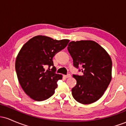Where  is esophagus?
I'll list each match as a JSON object with an SVG mask.
<instances>
[{
  "label": "esophagus",
  "mask_w": 126,
  "mask_h": 126,
  "mask_svg": "<svg viewBox=\"0 0 126 126\" xmlns=\"http://www.w3.org/2000/svg\"><path fill=\"white\" fill-rule=\"evenodd\" d=\"M64 77L65 78H69L71 77V75H70V74H67V75H64Z\"/></svg>",
  "instance_id": "1"
}]
</instances>
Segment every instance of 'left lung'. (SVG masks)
I'll return each mask as SVG.
<instances>
[{
	"mask_svg": "<svg viewBox=\"0 0 126 126\" xmlns=\"http://www.w3.org/2000/svg\"><path fill=\"white\" fill-rule=\"evenodd\" d=\"M67 50L73 66L81 67L83 73L82 76L73 75L77 82L72 89L73 97L82 104L93 103L103 95L111 80L110 56L100 45L91 40L71 41Z\"/></svg>",
	"mask_w": 126,
	"mask_h": 126,
	"instance_id": "1",
	"label": "left lung"
}]
</instances>
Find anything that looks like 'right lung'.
<instances>
[{
	"mask_svg": "<svg viewBox=\"0 0 126 126\" xmlns=\"http://www.w3.org/2000/svg\"><path fill=\"white\" fill-rule=\"evenodd\" d=\"M69 42L37 35L22 46L16 59L15 70L22 88L32 99L44 101L54 94L62 75L55 73L53 58ZM46 66H49L48 70L45 69ZM50 66H53L51 71Z\"/></svg>",
	"mask_w": 126,
	"mask_h": 126,
	"instance_id": "right-lung-1",
	"label": "right lung"
}]
</instances>
